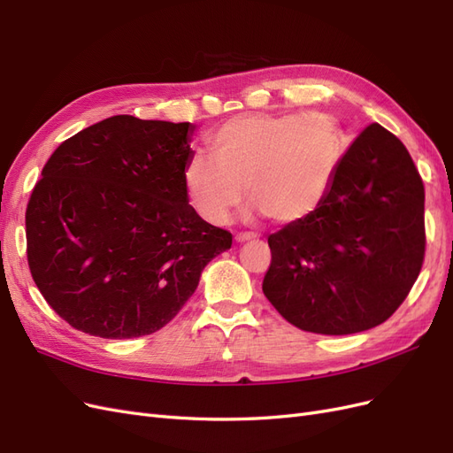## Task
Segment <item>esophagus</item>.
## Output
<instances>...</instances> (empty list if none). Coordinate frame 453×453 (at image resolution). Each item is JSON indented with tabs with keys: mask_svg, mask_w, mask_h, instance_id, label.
<instances>
[{
	"mask_svg": "<svg viewBox=\"0 0 453 453\" xmlns=\"http://www.w3.org/2000/svg\"><path fill=\"white\" fill-rule=\"evenodd\" d=\"M258 238V234H255V232H240V234H236V242L238 243H243V242H250V240H255Z\"/></svg>",
	"mask_w": 453,
	"mask_h": 453,
	"instance_id": "1",
	"label": "esophagus"
}]
</instances>
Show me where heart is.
Listing matches in <instances>:
<instances>
[{
	"mask_svg": "<svg viewBox=\"0 0 453 453\" xmlns=\"http://www.w3.org/2000/svg\"><path fill=\"white\" fill-rule=\"evenodd\" d=\"M213 160L193 157L183 183L195 210L208 223L228 221L243 196L253 211L278 223H295L319 208L342 160L346 138L325 113H245L205 138Z\"/></svg>",
	"mask_w": 453,
	"mask_h": 453,
	"instance_id": "heart-1",
	"label": "heart"
}]
</instances>
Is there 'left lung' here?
Listing matches in <instances>:
<instances>
[{"mask_svg":"<svg viewBox=\"0 0 453 453\" xmlns=\"http://www.w3.org/2000/svg\"><path fill=\"white\" fill-rule=\"evenodd\" d=\"M423 208L406 147L370 125L346 150L319 208L268 236L265 296L308 333L340 336L383 323L419 276Z\"/></svg>","mask_w":453,"mask_h":453,"instance_id":"8db88e82","label":"left lung"}]
</instances>
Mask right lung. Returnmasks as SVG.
Wrapping results in <instances>:
<instances>
[{"instance_id":"1","label":"right lung","mask_w":453,"mask_h":453,"mask_svg":"<svg viewBox=\"0 0 453 453\" xmlns=\"http://www.w3.org/2000/svg\"><path fill=\"white\" fill-rule=\"evenodd\" d=\"M195 125L115 115L65 140L26 210L32 278L77 331L125 340L168 325L232 234L188 205Z\"/></svg>"}]
</instances>
